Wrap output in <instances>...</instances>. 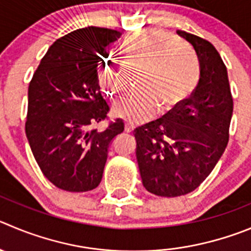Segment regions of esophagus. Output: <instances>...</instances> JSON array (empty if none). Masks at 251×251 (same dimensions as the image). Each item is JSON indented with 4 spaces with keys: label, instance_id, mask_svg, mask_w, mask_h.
Returning <instances> with one entry per match:
<instances>
[{
    "label": "esophagus",
    "instance_id": "obj_1",
    "mask_svg": "<svg viewBox=\"0 0 251 251\" xmlns=\"http://www.w3.org/2000/svg\"><path fill=\"white\" fill-rule=\"evenodd\" d=\"M133 128H135V126L132 125V124H125V131L126 132H132Z\"/></svg>",
    "mask_w": 251,
    "mask_h": 251
}]
</instances>
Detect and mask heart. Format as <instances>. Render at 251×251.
<instances>
[{
	"label": "heart",
	"instance_id": "obj_1",
	"mask_svg": "<svg viewBox=\"0 0 251 251\" xmlns=\"http://www.w3.org/2000/svg\"><path fill=\"white\" fill-rule=\"evenodd\" d=\"M172 37L161 29H147L131 37L124 50L128 59L144 63L139 93L112 105L115 118L132 124L149 121L157 114L171 110L187 99L198 79L196 63L188 51L178 44L169 43ZM98 83L106 95L119 89L118 72L111 62L98 68Z\"/></svg>",
	"mask_w": 251,
	"mask_h": 251
}]
</instances>
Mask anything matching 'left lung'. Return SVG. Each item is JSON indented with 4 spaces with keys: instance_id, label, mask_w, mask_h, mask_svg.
<instances>
[{
    "instance_id": "1",
    "label": "left lung",
    "mask_w": 251,
    "mask_h": 251,
    "mask_svg": "<svg viewBox=\"0 0 251 251\" xmlns=\"http://www.w3.org/2000/svg\"><path fill=\"white\" fill-rule=\"evenodd\" d=\"M177 34L196 51L198 84L166 118L135 130L142 184L161 197L191 193L207 178L226 151L233 115L228 72L217 49L184 30Z\"/></svg>"
}]
</instances>
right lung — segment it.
I'll use <instances>...</instances> for the list:
<instances>
[{
    "mask_svg": "<svg viewBox=\"0 0 251 251\" xmlns=\"http://www.w3.org/2000/svg\"><path fill=\"white\" fill-rule=\"evenodd\" d=\"M121 36L93 25L65 34L51 44L28 86L25 135L43 175L63 191L97 188L110 144L124 131L120 119L102 132L90 130L109 112L98 65Z\"/></svg>",
    "mask_w": 251,
    "mask_h": 251,
    "instance_id": "add662e5",
    "label": "right lung"
}]
</instances>
